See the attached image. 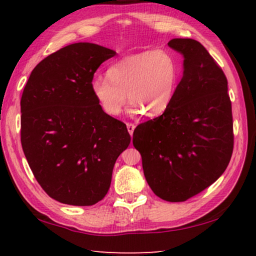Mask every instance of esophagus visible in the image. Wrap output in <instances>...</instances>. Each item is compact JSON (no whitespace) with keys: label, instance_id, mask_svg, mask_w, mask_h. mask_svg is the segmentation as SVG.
<instances>
[{"label":"esophagus","instance_id":"esophagus-1","mask_svg":"<svg viewBox=\"0 0 256 256\" xmlns=\"http://www.w3.org/2000/svg\"><path fill=\"white\" fill-rule=\"evenodd\" d=\"M126 128H128V131L130 133V136H133V132H134V128H136V125L133 123H126Z\"/></svg>","mask_w":256,"mask_h":256}]
</instances>
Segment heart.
<instances>
[{
	"mask_svg": "<svg viewBox=\"0 0 256 256\" xmlns=\"http://www.w3.org/2000/svg\"><path fill=\"white\" fill-rule=\"evenodd\" d=\"M179 66L170 51L156 49L126 56L110 64L108 78L92 80V96L104 112L116 116L132 102L130 112L159 115L168 108L178 82Z\"/></svg>",
	"mask_w": 256,
	"mask_h": 256,
	"instance_id": "heart-1",
	"label": "heart"
}]
</instances>
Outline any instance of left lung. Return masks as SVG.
Listing matches in <instances>:
<instances>
[{"label":"left lung","instance_id":"8db88e82","mask_svg":"<svg viewBox=\"0 0 256 256\" xmlns=\"http://www.w3.org/2000/svg\"><path fill=\"white\" fill-rule=\"evenodd\" d=\"M168 46L184 56L182 78L164 114L134 130L133 146L152 192L179 202L224 174L233 153V115L225 74L205 47L179 38Z\"/></svg>","mask_w":256,"mask_h":256}]
</instances>
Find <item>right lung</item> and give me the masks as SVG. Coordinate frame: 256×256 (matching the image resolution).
Segmentation results:
<instances>
[{
  "label": "right lung",
  "mask_w": 256,
  "mask_h": 256,
  "mask_svg": "<svg viewBox=\"0 0 256 256\" xmlns=\"http://www.w3.org/2000/svg\"><path fill=\"white\" fill-rule=\"evenodd\" d=\"M114 50L78 42L36 64L21 97V144L34 178L51 198L95 205L108 194L126 125L106 114L90 84Z\"/></svg>",
  "instance_id": "right-lung-1"
}]
</instances>
